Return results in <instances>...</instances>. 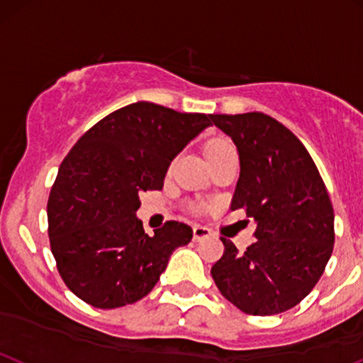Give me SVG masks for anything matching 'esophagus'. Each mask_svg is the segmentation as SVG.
Masks as SVG:
<instances>
[{
	"mask_svg": "<svg viewBox=\"0 0 363 363\" xmlns=\"http://www.w3.org/2000/svg\"><path fill=\"white\" fill-rule=\"evenodd\" d=\"M212 235V231L205 226H193V240L194 242H200V240L208 238Z\"/></svg>",
	"mask_w": 363,
	"mask_h": 363,
	"instance_id": "34e87169",
	"label": "esophagus"
}]
</instances>
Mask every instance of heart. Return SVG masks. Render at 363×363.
Masks as SVG:
<instances>
[{
	"instance_id": "b5f03b06",
	"label": "heart",
	"mask_w": 363,
	"mask_h": 363,
	"mask_svg": "<svg viewBox=\"0 0 363 363\" xmlns=\"http://www.w3.org/2000/svg\"><path fill=\"white\" fill-rule=\"evenodd\" d=\"M230 144H231L230 140L223 139V137H216V139L207 140V143H205V146H203V155H205V158H208V156L213 155V152L219 151L220 147L230 146Z\"/></svg>"
}]
</instances>
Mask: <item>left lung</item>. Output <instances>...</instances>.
Listing matches in <instances>:
<instances>
[{
  "label": "left lung",
  "mask_w": 363,
  "mask_h": 363,
  "mask_svg": "<svg viewBox=\"0 0 363 363\" xmlns=\"http://www.w3.org/2000/svg\"><path fill=\"white\" fill-rule=\"evenodd\" d=\"M240 155L231 211L257 223L243 254L223 240L211 273L220 294L247 315L284 313L313 291L334 249V208L299 139L262 113L212 114ZM247 219V220H249Z\"/></svg>",
  "instance_id": "8db88e82"
}]
</instances>
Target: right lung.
I'll return each mask as SVG.
<instances>
[{"mask_svg": "<svg viewBox=\"0 0 363 363\" xmlns=\"http://www.w3.org/2000/svg\"><path fill=\"white\" fill-rule=\"evenodd\" d=\"M212 114L135 102L102 118L71 147L48 196V236L67 289L95 308L132 304L152 291L193 230L167 220L155 236L135 217L139 193L163 188L172 160Z\"/></svg>", "mask_w": 363, "mask_h": 363, "instance_id": "add662e5", "label": "right lung"}]
</instances>
